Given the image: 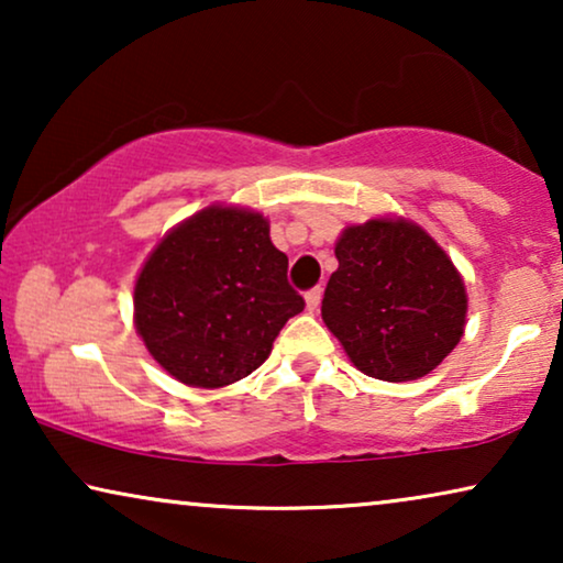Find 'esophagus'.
Returning <instances> with one entry per match:
<instances>
[{"instance_id":"34e87169","label":"esophagus","mask_w":563,"mask_h":563,"mask_svg":"<svg viewBox=\"0 0 563 563\" xmlns=\"http://www.w3.org/2000/svg\"><path fill=\"white\" fill-rule=\"evenodd\" d=\"M320 299H322V289L320 287H312L310 291L305 295V302H307V310L314 312L320 307Z\"/></svg>"}]
</instances>
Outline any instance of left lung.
I'll return each mask as SVG.
<instances>
[{
    "label": "left lung",
    "mask_w": 563,
    "mask_h": 563,
    "mask_svg": "<svg viewBox=\"0 0 563 563\" xmlns=\"http://www.w3.org/2000/svg\"><path fill=\"white\" fill-rule=\"evenodd\" d=\"M335 258L322 320L358 372L412 382L456 349L466 325L464 279L420 225L405 218L349 225Z\"/></svg>",
    "instance_id": "left-lung-1"
}]
</instances>
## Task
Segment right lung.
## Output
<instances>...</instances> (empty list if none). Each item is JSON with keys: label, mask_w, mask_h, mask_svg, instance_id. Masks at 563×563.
I'll list each match as a JSON object with an SVG mask.
<instances>
[{"label": "right lung", "mask_w": 563, "mask_h": 563, "mask_svg": "<svg viewBox=\"0 0 563 563\" xmlns=\"http://www.w3.org/2000/svg\"><path fill=\"white\" fill-rule=\"evenodd\" d=\"M268 220L210 205L168 230L135 282V330L187 387H228L264 364L284 322L305 310Z\"/></svg>", "instance_id": "1"}]
</instances>
